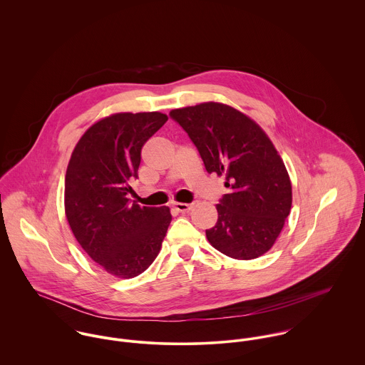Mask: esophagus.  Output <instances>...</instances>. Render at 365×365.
I'll return each instance as SVG.
<instances>
[{
    "label": "esophagus",
    "instance_id": "34e87169",
    "mask_svg": "<svg viewBox=\"0 0 365 365\" xmlns=\"http://www.w3.org/2000/svg\"><path fill=\"white\" fill-rule=\"evenodd\" d=\"M173 208L178 212H190L192 209V204H184V202H174Z\"/></svg>",
    "mask_w": 365,
    "mask_h": 365
}]
</instances>
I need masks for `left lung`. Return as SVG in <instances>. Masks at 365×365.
<instances>
[{
  "mask_svg": "<svg viewBox=\"0 0 365 365\" xmlns=\"http://www.w3.org/2000/svg\"><path fill=\"white\" fill-rule=\"evenodd\" d=\"M170 115L197 146L209 174L226 178L229 192L216 205L209 243L236 260L267 253L292 205L289 174L271 139L250 116L222 103L178 108Z\"/></svg>",
  "mask_w": 365,
  "mask_h": 365,
  "instance_id": "left-lung-1",
  "label": "left lung"
}]
</instances>
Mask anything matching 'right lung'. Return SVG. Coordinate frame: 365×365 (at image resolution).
<instances>
[{
	"label": "right lung",
	"mask_w": 365,
	"mask_h": 365,
	"mask_svg": "<svg viewBox=\"0 0 365 365\" xmlns=\"http://www.w3.org/2000/svg\"><path fill=\"white\" fill-rule=\"evenodd\" d=\"M161 112H118L91 125L66 171L64 212L84 252L118 278H133L160 253L171 222L168 207L130 204L143 145L167 122Z\"/></svg>",
	"instance_id": "right-lung-1"
}]
</instances>
